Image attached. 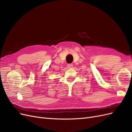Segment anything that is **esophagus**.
I'll list each match as a JSON object with an SVG mask.
<instances>
[{"mask_svg": "<svg viewBox=\"0 0 132 132\" xmlns=\"http://www.w3.org/2000/svg\"><path fill=\"white\" fill-rule=\"evenodd\" d=\"M67 67L68 68V69H71L73 67V65L72 64H69L67 65Z\"/></svg>", "mask_w": 132, "mask_h": 132, "instance_id": "esophagus-1", "label": "esophagus"}]
</instances>
